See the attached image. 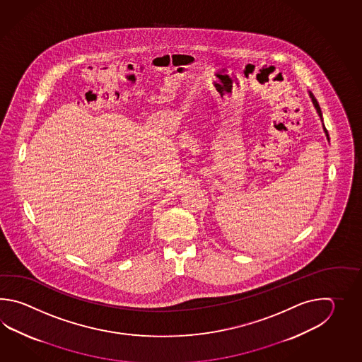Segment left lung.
<instances>
[{
    "instance_id": "obj_1",
    "label": "left lung",
    "mask_w": 362,
    "mask_h": 362,
    "mask_svg": "<svg viewBox=\"0 0 362 362\" xmlns=\"http://www.w3.org/2000/svg\"><path fill=\"white\" fill-rule=\"evenodd\" d=\"M308 94H309V97H310V100H312V103H313V106H315L317 114H318L320 119H321V122H322L323 132H325V134H326V139H327V141L330 142V139H329V133H327L326 128H325V125H323L322 112H321V107H320L318 102H317V100H315V95H313V93L309 92V90H308Z\"/></svg>"
}]
</instances>
